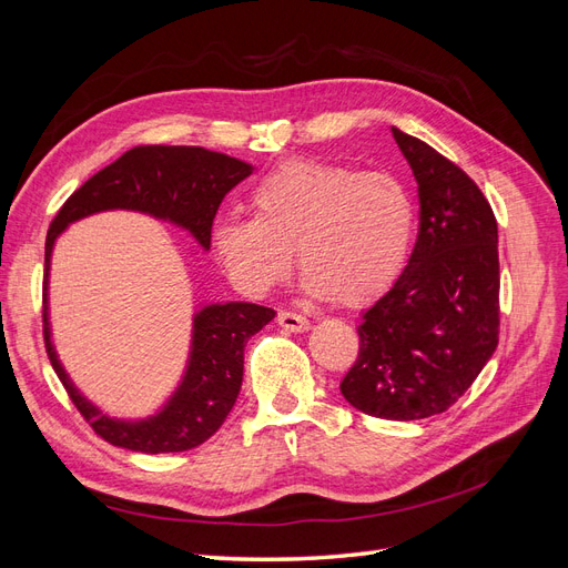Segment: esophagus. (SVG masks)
I'll list each match as a JSON object with an SVG mask.
<instances>
[{"mask_svg": "<svg viewBox=\"0 0 568 568\" xmlns=\"http://www.w3.org/2000/svg\"><path fill=\"white\" fill-rule=\"evenodd\" d=\"M277 322H280L282 329H286V332H296V334H301V332H307V329H311V320H305V317H303V315H298V313L282 311V313L277 315Z\"/></svg>", "mask_w": 568, "mask_h": 568, "instance_id": "esophagus-1", "label": "esophagus"}]
</instances>
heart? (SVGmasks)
Instances as JSON below:
<instances>
[{"instance_id":"1","label":"heart","mask_w":568,"mask_h":568,"mask_svg":"<svg viewBox=\"0 0 568 568\" xmlns=\"http://www.w3.org/2000/svg\"><path fill=\"white\" fill-rule=\"evenodd\" d=\"M248 205L253 217L215 222L213 248L251 296L284 282L296 251L307 294L346 307L367 305L400 277L415 242V199L384 170L286 161L253 184Z\"/></svg>"}]
</instances>
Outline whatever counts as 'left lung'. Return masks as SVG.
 I'll return each instance as SVG.
<instances>
[{"mask_svg":"<svg viewBox=\"0 0 568 568\" xmlns=\"http://www.w3.org/2000/svg\"><path fill=\"white\" fill-rule=\"evenodd\" d=\"M417 180L419 234L407 267L363 313L359 353L341 382L355 409L412 422L462 398L497 348V222L474 180L390 128Z\"/></svg>","mask_w":568,"mask_h":568,"instance_id":"obj_1","label":"left lung"}]
</instances>
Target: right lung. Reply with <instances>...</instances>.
Wrapping results in <instances>:
<instances>
[{
	"label": "right lung",
	"instance_id": "add662e5",
	"mask_svg": "<svg viewBox=\"0 0 568 568\" xmlns=\"http://www.w3.org/2000/svg\"><path fill=\"white\" fill-rule=\"evenodd\" d=\"M253 165L203 146H134L99 170L51 220L44 246V343L68 395L94 432L118 448L159 455L192 450L209 440L236 403L244 379L246 341L274 320L255 303H203L192 317L186 367L170 398L142 419H118L84 398L63 369L49 322V267L57 239L73 222L104 211H134L170 222L211 251L213 217L227 192Z\"/></svg>",
	"mask_w": 568,
	"mask_h": 568
}]
</instances>
